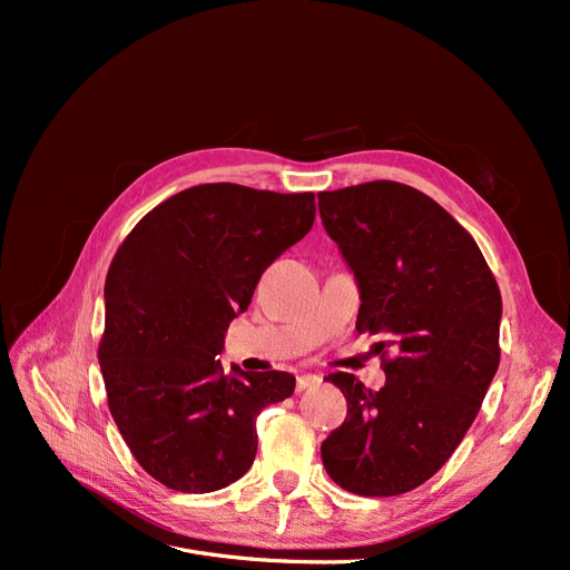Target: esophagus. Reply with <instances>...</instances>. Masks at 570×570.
Here are the masks:
<instances>
[{"label":"esophagus","instance_id":"34e87169","mask_svg":"<svg viewBox=\"0 0 570 570\" xmlns=\"http://www.w3.org/2000/svg\"><path fill=\"white\" fill-rule=\"evenodd\" d=\"M321 381H323V377L316 375V373H304V375L297 377V392H304L308 387H316V385H321Z\"/></svg>","mask_w":570,"mask_h":570}]
</instances>
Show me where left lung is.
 Instances as JSON below:
<instances>
[{
  "label": "left lung",
  "mask_w": 570,
  "mask_h": 570,
  "mask_svg": "<svg viewBox=\"0 0 570 570\" xmlns=\"http://www.w3.org/2000/svg\"><path fill=\"white\" fill-rule=\"evenodd\" d=\"M318 212L358 285L356 331L381 337L385 385L331 373L347 419L321 444L327 475L361 497L423 485L454 454L499 366L502 295L475 239L409 185L318 193ZM393 356H386V350Z\"/></svg>",
  "instance_id": "8db88e82"
}]
</instances>
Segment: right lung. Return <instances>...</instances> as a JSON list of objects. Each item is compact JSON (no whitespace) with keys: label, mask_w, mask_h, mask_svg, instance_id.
Wrapping results in <instances>:
<instances>
[{"label":"right lung","mask_w":570,"mask_h":570,"mask_svg":"<svg viewBox=\"0 0 570 570\" xmlns=\"http://www.w3.org/2000/svg\"><path fill=\"white\" fill-rule=\"evenodd\" d=\"M314 199L197 185L151 209L118 247L99 366L120 435L161 485L204 494L243 478L256 416L295 392V375L223 373L216 356L262 273L312 230Z\"/></svg>","instance_id":"add662e5"}]
</instances>
